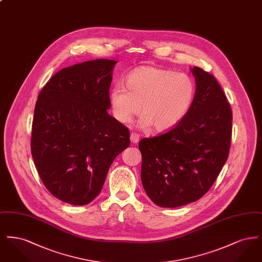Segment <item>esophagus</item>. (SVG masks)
<instances>
[{
	"label": "esophagus",
	"mask_w": 262,
	"mask_h": 262,
	"mask_svg": "<svg viewBox=\"0 0 262 262\" xmlns=\"http://www.w3.org/2000/svg\"><path fill=\"white\" fill-rule=\"evenodd\" d=\"M138 140H139V135L137 133H132L130 134V141L136 144L138 142Z\"/></svg>",
	"instance_id": "34e87169"
}]
</instances>
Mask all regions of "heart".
<instances>
[{"instance_id": "heart-1", "label": "heart", "mask_w": 262, "mask_h": 262, "mask_svg": "<svg viewBox=\"0 0 262 262\" xmlns=\"http://www.w3.org/2000/svg\"><path fill=\"white\" fill-rule=\"evenodd\" d=\"M126 88L114 86L110 94L113 114L122 123H128L141 111L140 126L154 125L157 132H167L187 115L195 96V84L190 76L155 67H141L126 77Z\"/></svg>"}]
</instances>
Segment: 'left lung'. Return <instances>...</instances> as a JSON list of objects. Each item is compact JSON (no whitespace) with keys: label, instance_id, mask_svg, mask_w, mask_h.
Instances as JSON below:
<instances>
[{"label":"left lung","instance_id":"1","mask_svg":"<svg viewBox=\"0 0 262 262\" xmlns=\"http://www.w3.org/2000/svg\"><path fill=\"white\" fill-rule=\"evenodd\" d=\"M194 100L185 118L167 133L142 138L141 182L156 205L179 207L212 187L228 159L233 114L215 76L199 67Z\"/></svg>","mask_w":262,"mask_h":262}]
</instances>
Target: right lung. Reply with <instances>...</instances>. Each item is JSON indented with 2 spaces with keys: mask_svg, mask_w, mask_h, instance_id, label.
Wrapping results in <instances>:
<instances>
[{
  "mask_svg": "<svg viewBox=\"0 0 262 262\" xmlns=\"http://www.w3.org/2000/svg\"><path fill=\"white\" fill-rule=\"evenodd\" d=\"M116 62L99 59L64 68L38 95L31 154L45 187L63 202L94 200L114 159L129 146L128 128L107 112Z\"/></svg>",
  "mask_w": 262,
  "mask_h": 262,
  "instance_id": "1",
  "label": "right lung"
}]
</instances>
